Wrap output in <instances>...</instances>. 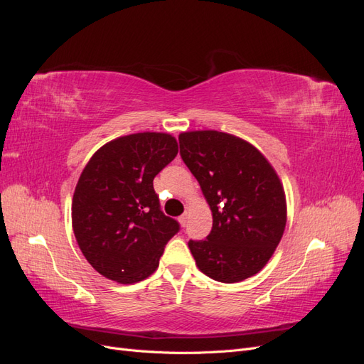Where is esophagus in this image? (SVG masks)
Listing matches in <instances>:
<instances>
[{
	"mask_svg": "<svg viewBox=\"0 0 364 364\" xmlns=\"http://www.w3.org/2000/svg\"><path fill=\"white\" fill-rule=\"evenodd\" d=\"M188 217H186V214H182L181 217H179V223H181V226H186V223H188V220H186Z\"/></svg>",
	"mask_w": 364,
	"mask_h": 364,
	"instance_id": "1",
	"label": "esophagus"
}]
</instances>
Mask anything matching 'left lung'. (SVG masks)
I'll list each match as a JSON object with an SVG mask.
<instances>
[{
    "instance_id": "1",
    "label": "left lung",
    "mask_w": 364,
    "mask_h": 364,
    "mask_svg": "<svg viewBox=\"0 0 364 364\" xmlns=\"http://www.w3.org/2000/svg\"><path fill=\"white\" fill-rule=\"evenodd\" d=\"M179 146L213 211L209 235L188 241L197 267L226 284L253 277L273 255L287 222L278 174L255 147L223 132H185Z\"/></svg>"
}]
</instances>
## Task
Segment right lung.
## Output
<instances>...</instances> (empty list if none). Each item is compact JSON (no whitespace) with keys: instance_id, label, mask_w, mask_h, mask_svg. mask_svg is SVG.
<instances>
[{"instance_id":"right-lung-1","label":"right lung","mask_w":364,"mask_h":364,"mask_svg":"<svg viewBox=\"0 0 364 364\" xmlns=\"http://www.w3.org/2000/svg\"><path fill=\"white\" fill-rule=\"evenodd\" d=\"M176 155L171 135L144 132L107 142L86 164L73 197V229L85 258L105 278L146 279L179 232L153 188Z\"/></svg>"}]
</instances>
